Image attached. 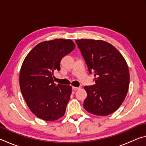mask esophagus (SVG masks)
Returning <instances> with one entry per match:
<instances>
[{
  "label": "esophagus",
  "mask_w": 146,
  "mask_h": 146,
  "mask_svg": "<svg viewBox=\"0 0 146 146\" xmlns=\"http://www.w3.org/2000/svg\"><path fill=\"white\" fill-rule=\"evenodd\" d=\"M80 88H78V87H73V88H72L73 91H77V90H80Z\"/></svg>",
  "instance_id": "obj_1"
}]
</instances>
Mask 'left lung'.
<instances>
[{"instance_id": "1", "label": "left lung", "mask_w": 146, "mask_h": 146, "mask_svg": "<svg viewBox=\"0 0 146 146\" xmlns=\"http://www.w3.org/2000/svg\"><path fill=\"white\" fill-rule=\"evenodd\" d=\"M76 43L87 64L94 73L95 84L85 86L87 97L84 108L98 116L115 112L126 97L129 71L126 61L118 49L102 40L79 39Z\"/></svg>"}]
</instances>
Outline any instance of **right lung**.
<instances>
[{"instance_id": "obj_1", "label": "right lung", "mask_w": 146, "mask_h": 146, "mask_svg": "<svg viewBox=\"0 0 146 146\" xmlns=\"http://www.w3.org/2000/svg\"><path fill=\"white\" fill-rule=\"evenodd\" d=\"M75 48L70 39H55L38 44L22 64L19 75L21 93L31 112L40 119L62 117L71 95V86L54 83L53 73L60 70L64 56Z\"/></svg>"}]
</instances>
